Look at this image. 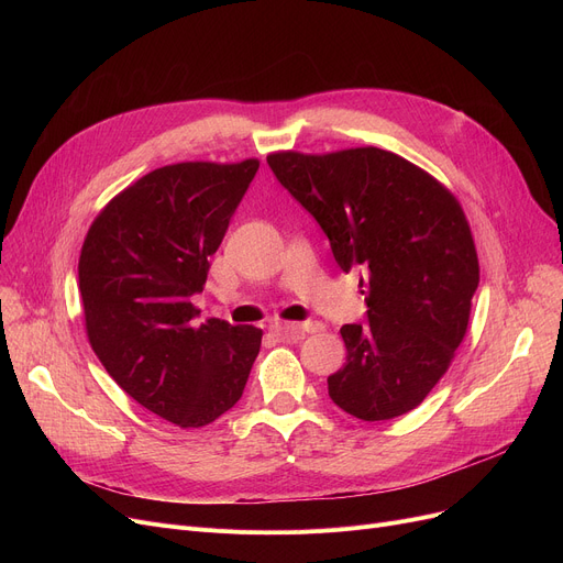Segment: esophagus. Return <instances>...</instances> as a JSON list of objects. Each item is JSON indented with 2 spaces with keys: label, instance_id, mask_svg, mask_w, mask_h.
<instances>
[{
  "label": "esophagus",
  "instance_id": "esophagus-1",
  "mask_svg": "<svg viewBox=\"0 0 563 563\" xmlns=\"http://www.w3.org/2000/svg\"><path fill=\"white\" fill-rule=\"evenodd\" d=\"M321 331V323H314V321H303V323H274L272 327V333L283 340V342H299L306 338V333H319Z\"/></svg>",
  "mask_w": 563,
  "mask_h": 563
}]
</instances>
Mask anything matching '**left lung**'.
<instances>
[{
  "label": "left lung",
  "mask_w": 563,
  "mask_h": 563,
  "mask_svg": "<svg viewBox=\"0 0 563 563\" xmlns=\"http://www.w3.org/2000/svg\"><path fill=\"white\" fill-rule=\"evenodd\" d=\"M266 164L329 236L340 269H358L365 285V321L340 329L346 363L329 397L365 422L404 416L448 372L479 285L459 200L380 147L274 153Z\"/></svg>",
  "instance_id": "1"
}]
</instances>
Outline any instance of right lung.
I'll list each match as a JSON object with an SVG mask.
<instances>
[{"instance_id": "add662e5", "label": "right lung", "mask_w": 563, "mask_h": 563, "mask_svg": "<svg viewBox=\"0 0 563 563\" xmlns=\"http://www.w3.org/2000/svg\"><path fill=\"white\" fill-rule=\"evenodd\" d=\"M257 168V159L157 168L104 207L81 246L96 356L134 401L183 429L240 401L260 353V329L198 323L191 303Z\"/></svg>"}]
</instances>
